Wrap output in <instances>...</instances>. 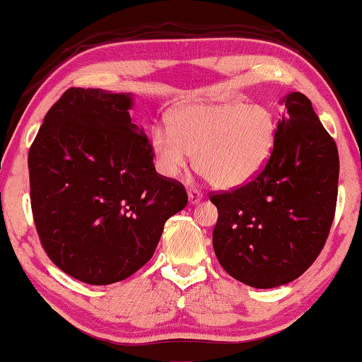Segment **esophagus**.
Instances as JSON below:
<instances>
[{
	"mask_svg": "<svg viewBox=\"0 0 362 362\" xmlns=\"http://www.w3.org/2000/svg\"><path fill=\"white\" fill-rule=\"evenodd\" d=\"M203 198V195L198 190H195V188H190L188 190V202L192 203V205H195V203H198Z\"/></svg>",
	"mask_w": 362,
	"mask_h": 362,
	"instance_id": "esophagus-1",
	"label": "esophagus"
}]
</instances>
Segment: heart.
<instances>
[{"mask_svg":"<svg viewBox=\"0 0 362 362\" xmlns=\"http://www.w3.org/2000/svg\"><path fill=\"white\" fill-rule=\"evenodd\" d=\"M276 139V116L266 106L220 101L177 111L170 131H152L151 151L167 179H179L195 154V169L213 187L231 190L267 165Z\"/></svg>","mask_w":362,"mask_h":362,"instance_id":"b5f03b06","label":"heart"}]
</instances>
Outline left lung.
<instances>
[{
    "mask_svg": "<svg viewBox=\"0 0 362 362\" xmlns=\"http://www.w3.org/2000/svg\"><path fill=\"white\" fill-rule=\"evenodd\" d=\"M282 103L276 146L261 174L210 195L218 208V261L256 288L292 282L312 266L327 243L338 198V147L312 101L293 91Z\"/></svg>",
    "mask_w": 362,
    "mask_h": 362,
    "instance_id": "left-lung-1",
    "label": "left lung"
}]
</instances>
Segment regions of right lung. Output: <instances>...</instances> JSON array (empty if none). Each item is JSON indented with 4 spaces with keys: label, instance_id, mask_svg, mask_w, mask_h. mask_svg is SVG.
Segmentation results:
<instances>
[{
    "label": "right lung",
    "instance_id": "right-lung-1",
    "mask_svg": "<svg viewBox=\"0 0 362 362\" xmlns=\"http://www.w3.org/2000/svg\"><path fill=\"white\" fill-rule=\"evenodd\" d=\"M129 93L69 88L29 149L30 208L44 251L77 281H124L154 254L165 221L188 202L159 175L131 123Z\"/></svg>",
    "mask_w": 362,
    "mask_h": 362
}]
</instances>
